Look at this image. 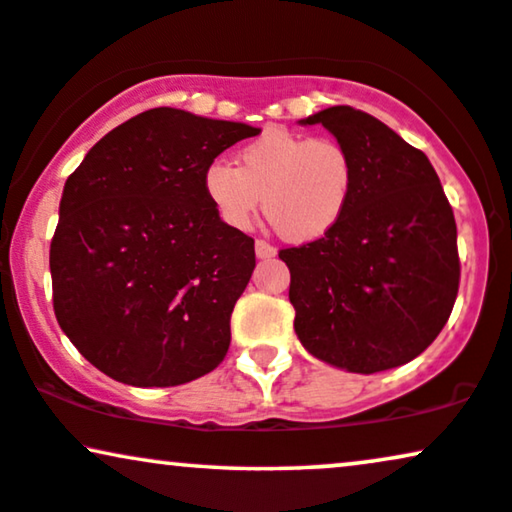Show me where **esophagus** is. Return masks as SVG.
Wrapping results in <instances>:
<instances>
[{"label": "esophagus", "mask_w": 512, "mask_h": 512, "mask_svg": "<svg viewBox=\"0 0 512 512\" xmlns=\"http://www.w3.org/2000/svg\"><path fill=\"white\" fill-rule=\"evenodd\" d=\"M255 255L260 257V260H267V257H274L276 255V248L267 241H257L255 243Z\"/></svg>", "instance_id": "34e87169"}]
</instances>
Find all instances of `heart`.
I'll list each match as a JSON object with an SVG mask.
<instances>
[{
	"instance_id": "1",
	"label": "heart",
	"mask_w": 512,
	"mask_h": 512,
	"mask_svg": "<svg viewBox=\"0 0 512 512\" xmlns=\"http://www.w3.org/2000/svg\"><path fill=\"white\" fill-rule=\"evenodd\" d=\"M354 179V160L340 141L271 127L238 151V170L212 163L205 193L231 229H250L264 205L278 234L307 243L338 226Z\"/></svg>"
}]
</instances>
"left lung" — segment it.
<instances>
[{"instance_id": "1", "label": "left lung", "mask_w": 512, "mask_h": 512, "mask_svg": "<svg viewBox=\"0 0 512 512\" xmlns=\"http://www.w3.org/2000/svg\"><path fill=\"white\" fill-rule=\"evenodd\" d=\"M302 122L331 129L357 179L333 231L278 252L290 269L297 338L352 373L409 364L449 321L461 283L454 210L435 167L357 108Z\"/></svg>"}]
</instances>
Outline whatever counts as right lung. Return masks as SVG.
Listing matches in <instances>:
<instances>
[{
  "label": "right lung",
  "instance_id": "right-lung-1",
  "mask_svg": "<svg viewBox=\"0 0 512 512\" xmlns=\"http://www.w3.org/2000/svg\"><path fill=\"white\" fill-rule=\"evenodd\" d=\"M260 129L153 108L70 174L49 267L54 314L89 364L134 387L215 371L255 269V241L219 219L205 172Z\"/></svg>",
  "mask_w": 512,
  "mask_h": 512
}]
</instances>
